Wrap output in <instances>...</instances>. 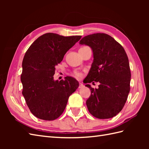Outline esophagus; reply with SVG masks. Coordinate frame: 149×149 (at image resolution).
Segmentation results:
<instances>
[{
	"mask_svg": "<svg viewBox=\"0 0 149 149\" xmlns=\"http://www.w3.org/2000/svg\"><path fill=\"white\" fill-rule=\"evenodd\" d=\"M83 86H84L83 84L82 83H79V88H82V87H83Z\"/></svg>",
	"mask_w": 149,
	"mask_h": 149,
	"instance_id": "1",
	"label": "esophagus"
}]
</instances>
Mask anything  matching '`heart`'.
Instances as JSON below:
<instances>
[{"label":"heart","instance_id":"obj_1","mask_svg":"<svg viewBox=\"0 0 149 149\" xmlns=\"http://www.w3.org/2000/svg\"><path fill=\"white\" fill-rule=\"evenodd\" d=\"M74 75H75V77H80L81 76V74L80 72H74Z\"/></svg>","mask_w":149,"mask_h":149}]
</instances>
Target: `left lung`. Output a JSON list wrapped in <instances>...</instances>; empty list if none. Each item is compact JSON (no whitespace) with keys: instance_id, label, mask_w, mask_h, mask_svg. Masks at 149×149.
I'll use <instances>...</instances> for the list:
<instances>
[{"instance_id":"obj_1","label":"left lung","mask_w":149,"mask_h":149,"mask_svg":"<svg viewBox=\"0 0 149 149\" xmlns=\"http://www.w3.org/2000/svg\"><path fill=\"white\" fill-rule=\"evenodd\" d=\"M93 50V62L85 83L99 82V88H91L86 106L91 115L99 119L110 118L123 109L130 91L131 71L124 49L111 36L95 33L79 42Z\"/></svg>"}]
</instances>
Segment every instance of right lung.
Returning a JSON list of instances; mask_svg holds the SVG:
<instances>
[{
    "instance_id": "obj_1",
    "label": "right lung",
    "mask_w": 149,
    "mask_h": 149,
    "mask_svg": "<svg viewBox=\"0 0 149 149\" xmlns=\"http://www.w3.org/2000/svg\"><path fill=\"white\" fill-rule=\"evenodd\" d=\"M81 36H63L49 33L34 41L25 54L20 76L22 95L31 112L37 118L54 120L64 111L78 81L72 77L54 80L56 66Z\"/></svg>"
}]
</instances>
